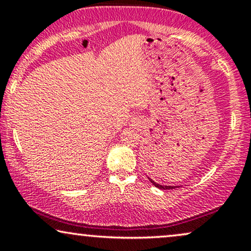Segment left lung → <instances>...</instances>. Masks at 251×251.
<instances>
[{
  "label": "left lung",
  "mask_w": 251,
  "mask_h": 251,
  "mask_svg": "<svg viewBox=\"0 0 251 251\" xmlns=\"http://www.w3.org/2000/svg\"><path fill=\"white\" fill-rule=\"evenodd\" d=\"M150 179V181H151L152 184H153V185L155 186V188H158V189H162V190H172V189H176L177 188V186H172V185H162V184H158V183H155L154 180H152L151 178H149Z\"/></svg>",
  "instance_id": "left-lung-1"
}]
</instances>
